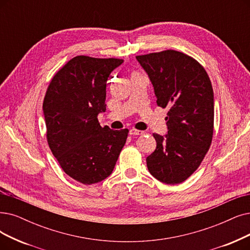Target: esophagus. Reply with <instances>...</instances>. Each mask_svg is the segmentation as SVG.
Instances as JSON below:
<instances>
[{"mask_svg": "<svg viewBox=\"0 0 250 250\" xmlns=\"http://www.w3.org/2000/svg\"><path fill=\"white\" fill-rule=\"evenodd\" d=\"M129 133H130L131 135H143L145 132L143 130H137V129L132 128V129H130V131H129Z\"/></svg>", "mask_w": 250, "mask_h": 250, "instance_id": "obj_1", "label": "esophagus"}]
</instances>
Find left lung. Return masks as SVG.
Returning <instances> with one entry per match:
<instances>
[{
    "mask_svg": "<svg viewBox=\"0 0 250 250\" xmlns=\"http://www.w3.org/2000/svg\"><path fill=\"white\" fill-rule=\"evenodd\" d=\"M154 86L157 104L168 107L166 136L154 133L157 146L146 158L158 181L185 182L200 166L213 136L214 101L210 79L195 58L175 50L136 56Z\"/></svg>",
    "mask_w": 250,
    "mask_h": 250,
    "instance_id": "left-lung-1",
    "label": "left lung"
}]
</instances>
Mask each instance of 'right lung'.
<instances>
[{"label":"right lung","mask_w":250,"mask_h":250,"mask_svg":"<svg viewBox=\"0 0 250 250\" xmlns=\"http://www.w3.org/2000/svg\"><path fill=\"white\" fill-rule=\"evenodd\" d=\"M123 62L119 58L78 55L53 76L43 102L46 136L62 170L75 181L92 185L114 170L128 129L99 125L105 111L106 81Z\"/></svg>","instance_id":"obj_1"}]
</instances>
